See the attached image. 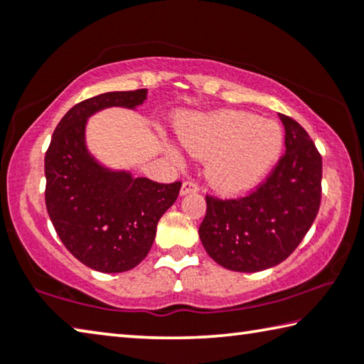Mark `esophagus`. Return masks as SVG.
I'll return each mask as SVG.
<instances>
[{
	"label": "esophagus",
	"instance_id": "1",
	"mask_svg": "<svg viewBox=\"0 0 364 364\" xmlns=\"http://www.w3.org/2000/svg\"><path fill=\"white\" fill-rule=\"evenodd\" d=\"M199 191V186L194 181H184L181 191H180V196H188V194H194Z\"/></svg>",
	"mask_w": 364,
	"mask_h": 364
}]
</instances>
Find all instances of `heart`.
Instances as JSON below:
<instances>
[{"instance_id":"heart-1","label":"heart","mask_w":364,"mask_h":364,"mask_svg":"<svg viewBox=\"0 0 364 364\" xmlns=\"http://www.w3.org/2000/svg\"><path fill=\"white\" fill-rule=\"evenodd\" d=\"M176 134L189 154L207 159L205 180L221 196L254 189L278 162L284 146L278 123L231 109L184 115L176 122ZM164 149L175 164H183L176 144L165 141Z\"/></svg>"}]
</instances>
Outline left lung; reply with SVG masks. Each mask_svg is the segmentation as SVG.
Segmentation results:
<instances>
[{
	"label": "left lung",
	"mask_w": 364,
	"mask_h": 364,
	"mask_svg": "<svg viewBox=\"0 0 364 364\" xmlns=\"http://www.w3.org/2000/svg\"><path fill=\"white\" fill-rule=\"evenodd\" d=\"M286 152L255 193L237 200L207 196L200 242L220 267L239 273L273 268L297 249L321 202L323 162L311 138L279 114Z\"/></svg>",
	"instance_id": "1"
}]
</instances>
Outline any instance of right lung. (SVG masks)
Returning a JSON list of instances; mask_svg holds the SVG:
<instances>
[{"label":"right lung","mask_w":364,"mask_h":364,"mask_svg":"<svg viewBox=\"0 0 364 364\" xmlns=\"http://www.w3.org/2000/svg\"><path fill=\"white\" fill-rule=\"evenodd\" d=\"M147 90L110 91L78 102L59 122L45 157L46 208L60 241L86 267L122 273L149 254L159 220L181 183L160 184L110 168L86 144V123L104 109L136 110Z\"/></svg>","instance_id":"add662e5"}]
</instances>
